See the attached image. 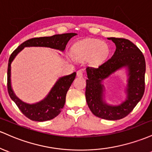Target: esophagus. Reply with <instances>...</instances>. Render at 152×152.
Returning a JSON list of instances; mask_svg holds the SVG:
<instances>
[{
  "label": "esophagus",
  "mask_w": 152,
  "mask_h": 152,
  "mask_svg": "<svg viewBox=\"0 0 152 152\" xmlns=\"http://www.w3.org/2000/svg\"><path fill=\"white\" fill-rule=\"evenodd\" d=\"M83 72L82 69H79V70L77 72V77H83Z\"/></svg>",
  "instance_id": "34e87169"
}]
</instances>
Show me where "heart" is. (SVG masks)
<instances>
[{"instance_id":"heart-1","label":"heart","mask_w":152,"mask_h":152,"mask_svg":"<svg viewBox=\"0 0 152 152\" xmlns=\"http://www.w3.org/2000/svg\"><path fill=\"white\" fill-rule=\"evenodd\" d=\"M108 48L105 44L98 39H86L77 44L72 49V54L77 59L91 57L93 62H98L106 57Z\"/></svg>"}]
</instances>
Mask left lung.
<instances>
[{
	"label": "left lung",
	"instance_id": "8db88e82",
	"mask_svg": "<svg viewBox=\"0 0 152 152\" xmlns=\"http://www.w3.org/2000/svg\"><path fill=\"white\" fill-rule=\"evenodd\" d=\"M116 46L111 58L98 67L86 69L85 97L88 107L95 116L106 120H119L129 115L143 97L145 90L146 62L144 54L134 43L124 38H108ZM127 66L129 79L127 100L121 105L110 107L102 102V85L101 82L110 74Z\"/></svg>",
	"mask_w": 152,
	"mask_h": 152
}]
</instances>
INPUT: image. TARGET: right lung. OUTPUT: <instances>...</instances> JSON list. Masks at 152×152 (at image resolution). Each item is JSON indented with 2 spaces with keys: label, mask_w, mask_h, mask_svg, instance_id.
Here are the masks:
<instances>
[{
  "label": "right lung",
  "mask_w": 152,
  "mask_h": 152,
  "mask_svg": "<svg viewBox=\"0 0 152 152\" xmlns=\"http://www.w3.org/2000/svg\"><path fill=\"white\" fill-rule=\"evenodd\" d=\"M75 35H77L75 33H68L56 34L52 37L30 39L18 46L10 56L7 72L8 94L16 104L21 113L30 120L34 121H45L54 118L60 113L61 110L65 103L66 95H67L68 90L75 78L76 72L61 77L56 83L50 93L44 100L39 103L29 105V104L23 103L21 100H20L12 90L11 85V62L16 57V54L26 47H47L64 51L69 39Z\"/></svg>",
  "instance_id": "right-lung-1"
}]
</instances>
